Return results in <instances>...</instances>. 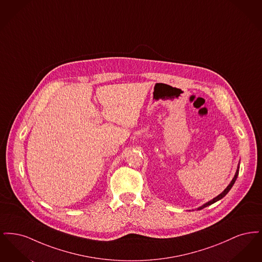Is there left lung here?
<instances>
[{
  "mask_svg": "<svg viewBox=\"0 0 262 262\" xmlns=\"http://www.w3.org/2000/svg\"><path fill=\"white\" fill-rule=\"evenodd\" d=\"M238 168H239V166L237 167V172H236V174H235V176H234L233 180L231 181V183L229 184V186L225 188L224 191H222V192H221L219 195H217V196H216V198H214L213 200H210V201H208V202H206L205 204H203L202 206L199 207V208H198V210H201V209H203L204 207H206V206H209V205H211V204H213V203H215L216 201L222 200V199L224 198L225 195H226V194H227V193L230 191V189L232 188V187L234 186V184H235V182H236V180H237V174H238Z\"/></svg>",
  "mask_w": 262,
  "mask_h": 262,
  "instance_id": "8db88e82",
  "label": "left lung"
}]
</instances>
